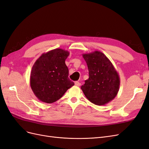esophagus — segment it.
Wrapping results in <instances>:
<instances>
[{
  "label": "esophagus",
  "mask_w": 149,
  "mask_h": 149,
  "mask_svg": "<svg viewBox=\"0 0 149 149\" xmlns=\"http://www.w3.org/2000/svg\"><path fill=\"white\" fill-rule=\"evenodd\" d=\"M74 84H75V86H79L81 85V83L78 81H75Z\"/></svg>",
  "instance_id": "34e87169"
}]
</instances>
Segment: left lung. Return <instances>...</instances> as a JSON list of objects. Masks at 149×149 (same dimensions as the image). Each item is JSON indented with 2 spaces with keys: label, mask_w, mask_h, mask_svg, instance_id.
I'll use <instances>...</instances> for the list:
<instances>
[{
  "label": "left lung",
  "mask_w": 149,
  "mask_h": 149,
  "mask_svg": "<svg viewBox=\"0 0 149 149\" xmlns=\"http://www.w3.org/2000/svg\"><path fill=\"white\" fill-rule=\"evenodd\" d=\"M83 57L88 65L89 78L81 89L90 102L96 105H104L118 94L120 87L118 73L101 52L83 54Z\"/></svg>",
  "instance_id": "8db88e82"
}]
</instances>
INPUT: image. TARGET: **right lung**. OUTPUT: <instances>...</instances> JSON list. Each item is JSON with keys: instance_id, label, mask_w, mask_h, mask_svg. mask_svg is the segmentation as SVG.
<instances>
[{"instance_id": "add662e5", "label": "right lung", "mask_w": 149, "mask_h": 149, "mask_svg": "<svg viewBox=\"0 0 149 149\" xmlns=\"http://www.w3.org/2000/svg\"><path fill=\"white\" fill-rule=\"evenodd\" d=\"M70 53L61 48L44 53L35 62L30 73L31 89L38 100L51 104L63 96L74 83L68 78L65 60Z\"/></svg>"}]
</instances>
